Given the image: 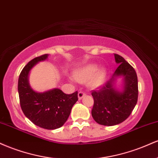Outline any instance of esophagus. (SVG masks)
<instances>
[{
    "instance_id": "obj_1",
    "label": "esophagus",
    "mask_w": 158,
    "mask_h": 158,
    "mask_svg": "<svg viewBox=\"0 0 158 158\" xmlns=\"http://www.w3.org/2000/svg\"><path fill=\"white\" fill-rule=\"evenodd\" d=\"M85 95H86V94H85V93H84L83 91H79V94H78V98H79V99H81Z\"/></svg>"
}]
</instances>
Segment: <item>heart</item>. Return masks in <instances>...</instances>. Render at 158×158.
I'll use <instances>...</instances> for the list:
<instances>
[{"instance_id":"obj_1","label":"heart","mask_w":158,"mask_h":158,"mask_svg":"<svg viewBox=\"0 0 158 158\" xmlns=\"http://www.w3.org/2000/svg\"><path fill=\"white\" fill-rule=\"evenodd\" d=\"M106 74L107 71L105 68L99 69V65L90 64L74 71L73 78L80 82H85L90 79L88 85L90 88H95L103 84Z\"/></svg>"}]
</instances>
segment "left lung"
<instances>
[{
    "label": "left lung",
    "mask_w": 158,
    "mask_h": 158,
    "mask_svg": "<svg viewBox=\"0 0 158 158\" xmlns=\"http://www.w3.org/2000/svg\"><path fill=\"white\" fill-rule=\"evenodd\" d=\"M115 61L119 64L111 79L97 90L92 91L94 106L92 117L97 123L111 126L125 121L131 114L137 102L138 81L135 70L124 58L114 54ZM123 76L122 90L115 89L114 83Z\"/></svg>",
    "instance_id": "1"
}]
</instances>
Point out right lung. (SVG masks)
Here are the masks:
<instances>
[{
  "mask_svg": "<svg viewBox=\"0 0 158 158\" xmlns=\"http://www.w3.org/2000/svg\"><path fill=\"white\" fill-rule=\"evenodd\" d=\"M44 54L29 61L20 73L18 83L20 105L26 117L37 126L53 130L64 124L72 107L78 100V92L64 94L58 88L39 93L32 89L28 77L30 70L39 61L46 60Z\"/></svg>",
  "mask_w": 158,
  "mask_h": 158,
  "instance_id": "right-lung-1",
  "label": "right lung"
}]
</instances>
